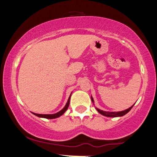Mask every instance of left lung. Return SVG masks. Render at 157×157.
I'll use <instances>...</instances> for the list:
<instances>
[{
  "mask_svg": "<svg viewBox=\"0 0 157 157\" xmlns=\"http://www.w3.org/2000/svg\"><path fill=\"white\" fill-rule=\"evenodd\" d=\"M91 101H92L94 105V99H93L92 96H91ZM133 106H134V105H133L132 106H131V107L128 108V109L124 110V111H117V112H115V111H102V110H100V109H97V107H95V109H97V111H98V112L100 113V114L103 115V116L109 117H118L124 116V115L126 114V113H127L128 112H129V111H130V110L132 109Z\"/></svg>",
  "mask_w": 157,
  "mask_h": 157,
  "instance_id": "8db88e82",
  "label": "left lung"
}]
</instances>
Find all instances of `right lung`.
Instances as JSON below:
<instances>
[{"instance_id": "right-lung-1", "label": "right lung", "mask_w": 157, "mask_h": 157, "mask_svg": "<svg viewBox=\"0 0 157 157\" xmlns=\"http://www.w3.org/2000/svg\"><path fill=\"white\" fill-rule=\"evenodd\" d=\"M71 94H70L69 97H68V101L67 102H66V105L64 106L63 109L62 110H60V111H58V112L55 113H52V114H41V113H33L32 112L33 114H35V116L38 117H40V118H46V119H55V118H57L59 117L62 116L63 113L66 112V110L68 109V105H69V102H70V98H71Z\"/></svg>"}]
</instances>
